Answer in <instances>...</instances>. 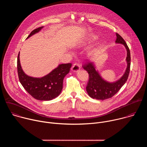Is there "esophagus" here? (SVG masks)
I'll list each match as a JSON object with an SVG mask.
<instances>
[{
  "instance_id": "1",
  "label": "esophagus",
  "mask_w": 147,
  "mask_h": 147,
  "mask_svg": "<svg viewBox=\"0 0 147 147\" xmlns=\"http://www.w3.org/2000/svg\"><path fill=\"white\" fill-rule=\"evenodd\" d=\"M80 70V66L78 64H74L71 67V70L73 72H78Z\"/></svg>"
}]
</instances>
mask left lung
Listing matches in <instances>:
<instances>
[{
	"label": "left lung",
	"instance_id": "1",
	"mask_svg": "<svg viewBox=\"0 0 147 147\" xmlns=\"http://www.w3.org/2000/svg\"><path fill=\"white\" fill-rule=\"evenodd\" d=\"M116 44L124 45L127 51V57L125 61L127 62V67L123 75L117 81L109 82L102 78L96 69L94 62H90L84 66L83 68L88 74L90 79L86 87L88 95L93 99L105 100L112 98L115 95L124 84L129 77L130 68V52L129 48L123 38L116 33Z\"/></svg>",
	"mask_w": 147,
	"mask_h": 147
}]
</instances>
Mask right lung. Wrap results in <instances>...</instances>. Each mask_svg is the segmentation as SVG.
I'll use <instances>...</instances> for the list:
<instances>
[{
  "instance_id": "add662e5",
  "label": "right lung",
  "mask_w": 147,
  "mask_h": 147,
  "mask_svg": "<svg viewBox=\"0 0 147 147\" xmlns=\"http://www.w3.org/2000/svg\"><path fill=\"white\" fill-rule=\"evenodd\" d=\"M44 26L33 30L27 39L39 32ZM71 63L60 64L48 74L42 77H33L23 71L20 61V52L17 57L18 78L24 89L33 98L39 100H51L58 96L63 89L65 77L69 73Z\"/></svg>"
}]
</instances>
